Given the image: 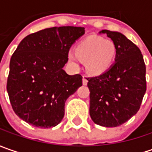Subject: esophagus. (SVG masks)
Returning a JSON list of instances; mask_svg holds the SVG:
<instances>
[{"mask_svg": "<svg viewBox=\"0 0 152 152\" xmlns=\"http://www.w3.org/2000/svg\"><path fill=\"white\" fill-rule=\"evenodd\" d=\"M82 81H83V85H86L87 84H88V80H87V79H86V78H85V77H83Z\"/></svg>", "mask_w": 152, "mask_h": 152, "instance_id": "esophagus-1", "label": "esophagus"}]
</instances>
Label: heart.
Segmentation results:
<instances>
[{"instance_id": "b5f03b06", "label": "heart", "mask_w": 152, "mask_h": 152, "mask_svg": "<svg viewBox=\"0 0 152 152\" xmlns=\"http://www.w3.org/2000/svg\"><path fill=\"white\" fill-rule=\"evenodd\" d=\"M116 56V48L110 40L91 36L81 41L76 47V52L70 50L68 60L77 63L79 59L86 61V68L94 74H100L107 70Z\"/></svg>"}]
</instances>
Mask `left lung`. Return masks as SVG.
<instances>
[{"label":"left lung","instance_id":"1","mask_svg":"<svg viewBox=\"0 0 152 152\" xmlns=\"http://www.w3.org/2000/svg\"><path fill=\"white\" fill-rule=\"evenodd\" d=\"M116 48L115 62L105 73L87 78L90 115L95 124L118 127L137 113L146 91L140 50L119 32L104 29Z\"/></svg>","mask_w":152,"mask_h":152}]
</instances>
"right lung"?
<instances>
[{"label":"right lung","instance_id":"1","mask_svg":"<svg viewBox=\"0 0 152 152\" xmlns=\"http://www.w3.org/2000/svg\"><path fill=\"white\" fill-rule=\"evenodd\" d=\"M83 27L45 28L26 36L11 57L7 90L14 113L38 128L55 127L64 117L67 99L82 86L80 74L63 67Z\"/></svg>","mask_w":152,"mask_h":152}]
</instances>
